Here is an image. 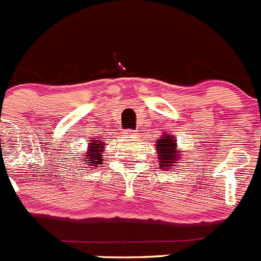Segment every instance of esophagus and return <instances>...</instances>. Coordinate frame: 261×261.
<instances>
[{
    "instance_id": "esophagus-1",
    "label": "esophagus",
    "mask_w": 261,
    "mask_h": 261,
    "mask_svg": "<svg viewBox=\"0 0 261 261\" xmlns=\"http://www.w3.org/2000/svg\"><path fill=\"white\" fill-rule=\"evenodd\" d=\"M124 136H125L126 138H136L137 133H136V130H133V129H126L125 132H124Z\"/></svg>"
}]
</instances>
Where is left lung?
Returning a JSON list of instances; mask_svg holds the SVG:
<instances>
[{
	"label": "left lung",
	"instance_id": "8db88e82",
	"mask_svg": "<svg viewBox=\"0 0 261 261\" xmlns=\"http://www.w3.org/2000/svg\"><path fill=\"white\" fill-rule=\"evenodd\" d=\"M177 141L170 133H164L156 141V151H158L159 166L164 169H169L175 164L179 163V151H177Z\"/></svg>",
	"mask_w": 261,
	"mask_h": 261
}]
</instances>
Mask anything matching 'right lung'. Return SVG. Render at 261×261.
<instances>
[{
	"label": "right lung",
	"instance_id": "1",
	"mask_svg": "<svg viewBox=\"0 0 261 261\" xmlns=\"http://www.w3.org/2000/svg\"><path fill=\"white\" fill-rule=\"evenodd\" d=\"M101 140H102V138H92V140L87 141L88 148H87V151L84 152V155L83 153H79L81 158L75 159V160L84 164V168H86L87 165L91 166V168L92 166H98L103 163V142Z\"/></svg>",
	"mask_w": 261,
	"mask_h": 261
}]
</instances>
